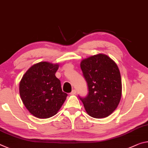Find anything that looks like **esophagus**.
Wrapping results in <instances>:
<instances>
[{"label": "esophagus", "instance_id": "obj_1", "mask_svg": "<svg viewBox=\"0 0 148 148\" xmlns=\"http://www.w3.org/2000/svg\"><path fill=\"white\" fill-rule=\"evenodd\" d=\"M76 94V90H75V89H73V90L71 91V95H74V94Z\"/></svg>", "mask_w": 148, "mask_h": 148}]
</instances>
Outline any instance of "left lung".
Listing matches in <instances>:
<instances>
[{"instance_id":"1","label":"left lung","mask_w":148,"mask_h":148,"mask_svg":"<svg viewBox=\"0 0 148 148\" xmlns=\"http://www.w3.org/2000/svg\"><path fill=\"white\" fill-rule=\"evenodd\" d=\"M81 68L88 94L79 98L86 113L96 119L108 117L121 98V77L117 65L107 55L99 54L82 60Z\"/></svg>"}]
</instances>
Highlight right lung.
Masks as SVG:
<instances>
[{
	"mask_svg": "<svg viewBox=\"0 0 148 148\" xmlns=\"http://www.w3.org/2000/svg\"><path fill=\"white\" fill-rule=\"evenodd\" d=\"M58 67V64L39 62L26 71L19 83L21 100L36 117L47 119L55 115L67 98L55 75Z\"/></svg>",
	"mask_w": 148,
	"mask_h": 148,
	"instance_id": "obj_1",
	"label": "right lung"
}]
</instances>
